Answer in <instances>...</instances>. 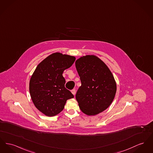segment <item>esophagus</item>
Returning a JSON list of instances; mask_svg holds the SVG:
<instances>
[{"mask_svg": "<svg viewBox=\"0 0 153 153\" xmlns=\"http://www.w3.org/2000/svg\"><path fill=\"white\" fill-rule=\"evenodd\" d=\"M72 94L74 96L75 95H76V90H72Z\"/></svg>", "mask_w": 153, "mask_h": 153, "instance_id": "34e87169", "label": "esophagus"}]
</instances>
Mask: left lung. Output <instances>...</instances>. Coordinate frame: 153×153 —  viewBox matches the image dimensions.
<instances>
[{"mask_svg":"<svg viewBox=\"0 0 153 153\" xmlns=\"http://www.w3.org/2000/svg\"><path fill=\"white\" fill-rule=\"evenodd\" d=\"M81 85L76 98L82 112L95 116L103 111L114 98L117 85L108 66L95 55H85L76 61Z\"/></svg>","mask_w":153,"mask_h":153,"instance_id":"8db88e82","label":"left lung"}]
</instances>
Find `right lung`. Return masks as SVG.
Listing matches in <instances>:
<instances>
[{"instance_id": "obj_1", "label": "right lung", "mask_w": 153, "mask_h": 153, "mask_svg": "<svg viewBox=\"0 0 153 153\" xmlns=\"http://www.w3.org/2000/svg\"><path fill=\"white\" fill-rule=\"evenodd\" d=\"M76 58L55 53L50 55L36 67L29 81V92L33 104L40 111L48 117L57 115L63 110L66 100L74 98L65 87L62 76Z\"/></svg>"}]
</instances>
